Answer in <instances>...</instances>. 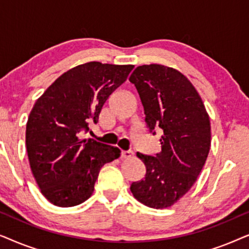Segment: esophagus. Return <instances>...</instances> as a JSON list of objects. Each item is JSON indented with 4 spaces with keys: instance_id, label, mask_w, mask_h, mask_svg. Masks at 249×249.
I'll return each instance as SVG.
<instances>
[{
    "instance_id": "1",
    "label": "esophagus",
    "mask_w": 249,
    "mask_h": 249,
    "mask_svg": "<svg viewBox=\"0 0 249 249\" xmlns=\"http://www.w3.org/2000/svg\"><path fill=\"white\" fill-rule=\"evenodd\" d=\"M134 156V153L131 151H122L121 152V159H131Z\"/></svg>"
}]
</instances>
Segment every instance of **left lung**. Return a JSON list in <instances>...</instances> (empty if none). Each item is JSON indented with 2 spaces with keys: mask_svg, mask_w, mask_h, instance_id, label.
Here are the masks:
<instances>
[{
  "mask_svg": "<svg viewBox=\"0 0 249 249\" xmlns=\"http://www.w3.org/2000/svg\"><path fill=\"white\" fill-rule=\"evenodd\" d=\"M129 81L144 107L146 127L161 129V152L137 153L146 166L145 178L131 183L132 195L153 209H165L195 183L211 146V124L203 101L178 70L161 64L139 66Z\"/></svg>",
  "mask_w": 249,
  "mask_h": 249,
  "instance_id": "8db88e82",
  "label": "left lung"
}]
</instances>
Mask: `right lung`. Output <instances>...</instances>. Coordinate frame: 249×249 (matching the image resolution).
<instances>
[{
    "label": "right lung",
    "instance_id": "right-lung-1",
    "mask_svg": "<svg viewBox=\"0 0 249 249\" xmlns=\"http://www.w3.org/2000/svg\"><path fill=\"white\" fill-rule=\"evenodd\" d=\"M134 66L88 62L60 76L36 101L26 127L32 172L53 205L76 206L89 198L105 163L120 149L83 139L108 96L127 80Z\"/></svg>",
    "mask_w": 249,
    "mask_h": 249
}]
</instances>
